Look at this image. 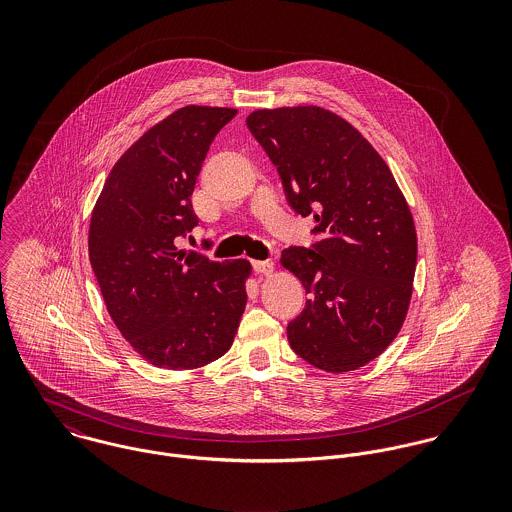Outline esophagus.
Returning a JSON list of instances; mask_svg holds the SVG:
<instances>
[{
	"mask_svg": "<svg viewBox=\"0 0 512 512\" xmlns=\"http://www.w3.org/2000/svg\"><path fill=\"white\" fill-rule=\"evenodd\" d=\"M252 268H254L258 274L270 276V274L274 272V262H272V260H252Z\"/></svg>",
	"mask_w": 512,
	"mask_h": 512,
	"instance_id": "esophagus-1",
	"label": "esophagus"
}]
</instances>
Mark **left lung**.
I'll return each mask as SVG.
<instances>
[{"label":"left lung","instance_id":"8db88e82","mask_svg":"<svg viewBox=\"0 0 512 512\" xmlns=\"http://www.w3.org/2000/svg\"><path fill=\"white\" fill-rule=\"evenodd\" d=\"M246 126L290 207L313 215L321 236L282 252L309 295L288 323L290 347L321 370H357L394 341L408 313L418 256L408 203L378 151L325 108L256 110Z\"/></svg>","mask_w":512,"mask_h":512}]
</instances>
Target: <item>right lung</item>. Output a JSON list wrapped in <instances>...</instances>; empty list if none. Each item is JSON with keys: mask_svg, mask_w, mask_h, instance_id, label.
<instances>
[{"mask_svg": "<svg viewBox=\"0 0 512 512\" xmlns=\"http://www.w3.org/2000/svg\"><path fill=\"white\" fill-rule=\"evenodd\" d=\"M234 108L185 106L130 147L96 201L88 256L108 313L151 365L187 370L222 357L246 307V260L179 250L199 219L191 195Z\"/></svg>", "mask_w": 512, "mask_h": 512, "instance_id": "1", "label": "right lung"}]
</instances>
